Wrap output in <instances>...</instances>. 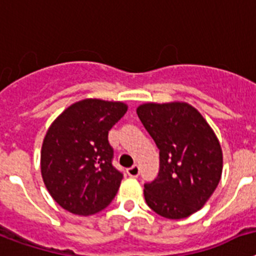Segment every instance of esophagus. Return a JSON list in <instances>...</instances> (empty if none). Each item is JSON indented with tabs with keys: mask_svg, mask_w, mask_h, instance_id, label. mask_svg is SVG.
I'll return each instance as SVG.
<instances>
[{
	"mask_svg": "<svg viewBox=\"0 0 256 256\" xmlns=\"http://www.w3.org/2000/svg\"><path fill=\"white\" fill-rule=\"evenodd\" d=\"M139 172H140V170H139V166L138 165L131 166L130 168H128V174L130 175L131 178H136L138 175H139Z\"/></svg>",
	"mask_w": 256,
	"mask_h": 256,
	"instance_id": "1",
	"label": "esophagus"
}]
</instances>
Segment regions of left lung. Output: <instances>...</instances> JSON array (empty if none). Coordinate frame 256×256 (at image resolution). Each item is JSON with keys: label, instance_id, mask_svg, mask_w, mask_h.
I'll return each mask as SVG.
<instances>
[{"label": "left lung", "instance_id": "left-lung-1", "mask_svg": "<svg viewBox=\"0 0 256 256\" xmlns=\"http://www.w3.org/2000/svg\"><path fill=\"white\" fill-rule=\"evenodd\" d=\"M138 117L160 150V171L144 184L146 205L168 219H183L216 190L223 153L212 128L186 103H146Z\"/></svg>", "mask_w": 256, "mask_h": 256}]
</instances>
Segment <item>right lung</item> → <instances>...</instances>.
Instances as JSON below:
<instances>
[{"label": "right lung", "instance_id": "1", "mask_svg": "<svg viewBox=\"0 0 256 256\" xmlns=\"http://www.w3.org/2000/svg\"><path fill=\"white\" fill-rule=\"evenodd\" d=\"M128 110L120 102L85 99L48 128L41 172L51 197L66 211L91 215L110 205L124 174L113 166L108 132Z\"/></svg>", "mask_w": 256, "mask_h": 256}]
</instances>
